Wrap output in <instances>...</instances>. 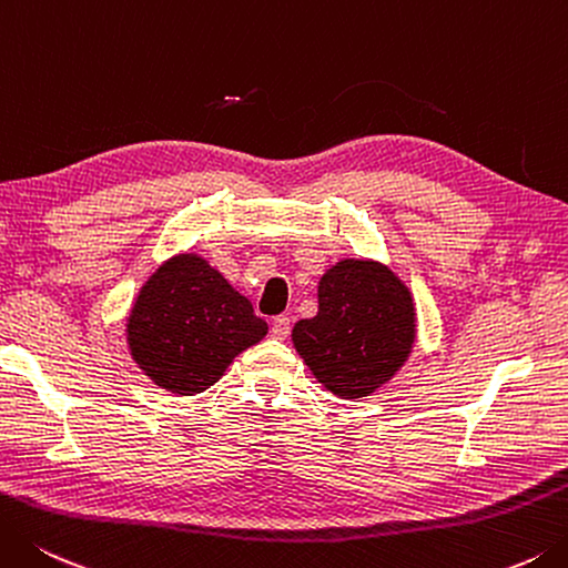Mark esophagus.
<instances>
[{
	"mask_svg": "<svg viewBox=\"0 0 568 568\" xmlns=\"http://www.w3.org/2000/svg\"><path fill=\"white\" fill-rule=\"evenodd\" d=\"M288 331H292V321H288V316H274V321H272V336L284 341L288 336Z\"/></svg>",
	"mask_w": 568,
	"mask_h": 568,
	"instance_id": "obj_1",
	"label": "esophagus"
}]
</instances>
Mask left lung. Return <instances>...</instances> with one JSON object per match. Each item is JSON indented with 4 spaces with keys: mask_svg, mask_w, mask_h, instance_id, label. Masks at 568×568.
<instances>
[{
    "mask_svg": "<svg viewBox=\"0 0 568 568\" xmlns=\"http://www.w3.org/2000/svg\"><path fill=\"white\" fill-rule=\"evenodd\" d=\"M417 334L410 288L376 260H341L321 274L318 312L292 341L314 378L338 398H366L408 361Z\"/></svg>",
    "mask_w": 568,
    "mask_h": 568,
    "instance_id": "obj_1",
    "label": "left lung"
}]
</instances>
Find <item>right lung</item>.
I'll use <instances>...</instances> for the list:
<instances>
[{"label":"right lung","instance_id":"1","mask_svg":"<svg viewBox=\"0 0 568 568\" xmlns=\"http://www.w3.org/2000/svg\"><path fill=\"white\" fill-rule=\"evenodd\" d=\"M266 331L250 298L192 252L160 264L125 318L128 351L138 368L175 395L207 390Z\"/></svg>","mask_w":568,"mask_h":568}]
</instances>
